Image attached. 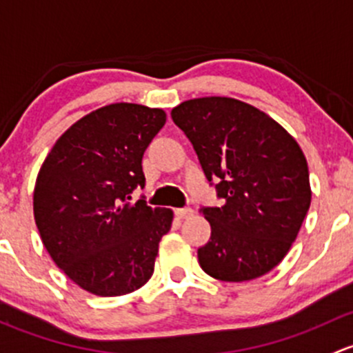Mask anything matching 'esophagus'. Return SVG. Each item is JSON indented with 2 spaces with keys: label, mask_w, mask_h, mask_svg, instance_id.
<instances>
[{
  "label": "esophagus",
  "mask_w": 353,
  "mask_h": 353,
  "mask_svg": "<svg viewBox=\"0 0 353 353\" xmlns=\"http://www.w3.org/2000/svg\"><path fill=\"white\" fill-rule=\"evenodd\" d=\"M175 216L178 219H188V217L194 216V210L190 207H183V209H176L175 210Z\"/></svg>",
  "instance_id": "esophagus-1"
}]
</instances>
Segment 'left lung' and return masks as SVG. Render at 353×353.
I'll use <instances>...</instances> for the list:
<instances>
[{"label": "left lung", "instance_id": "8db88e82", "mask_svg": "<svg viewBox=\"0 0 353 353\" xmlns=\"http://www.w3.org/2000/svg\"><path fill=\"white\" fill-rule=\"evenodd\" d=\"M172 119L224 202L201 209L210 224L197 252L202 270L224 282L261 277L284 260L310 209L303 150L281 123L234 98L187 100Z\"/></svg>", "mask_w": 353, "mask_h": 353}]
</instances>
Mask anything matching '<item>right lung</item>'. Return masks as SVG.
<instances>
[{"instance_id": "right-lung-1", "label": "right lung", "mask_w": 353, "mask_h": 353, "mask_svg": "<svg viewBox=\"0 0 353 353\" xmlns=\"http://www.w3.org/2000/svg\"><path fill=\"white\" fill-rule=\"evenodd\" d=\"M161 108L112 103L85 115L56 141L37 175L34 217L54 263L101 297L143 287L154 272L172 209L130 202L143 188V156L161 130Z\"/></svg>"}]
</instances>
